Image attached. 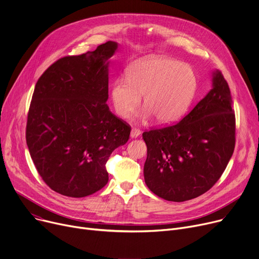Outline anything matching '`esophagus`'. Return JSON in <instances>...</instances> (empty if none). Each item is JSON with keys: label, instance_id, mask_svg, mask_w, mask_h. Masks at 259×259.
Returning <instances> with one entry per match:
<instances>
[{"label": "esophagus", "instance_id": "1", "mask_svg": "<svg viewBox=\"0 0 259 259\" xmlns=\"http://www.w3.org/2000/svg\"><path fill=\"white\" fill-rule=\"evenodd\" d=\"M141 134V130L139 128H132L131 129V133H130V136L132 137V139H136L137 136H139Z\"/></svg>", "mask_w": 259, "mask_h": 259}]
</instances>
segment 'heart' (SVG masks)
<instances>
[{"instance_id": "obj_1", "label": "heart", "mask_w": 259, "mask_h": 259, "mask_svg": "<svg viewBox=\"0 0 259 259\" xmlns=\"http://www.w3.org/2000/svg\"><path fill=\"white\" fill-rule=\"evenodd\" d=\"M197 89V77L186 63L166 57H150L135 62L126 78L116 79L110 97L116 114L129 117L139 106L141 96L144 118L154 115L160 124L179 118L191 104Z\"/></svg>"}]
</instances>
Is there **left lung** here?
Wrapping results in <instances>:
<instances>
[{"label": "left lung", "mask_w": 259, "mask_h": 259, "mask_svg": "<svg viewBox=\"0 0 259 259\" xmlns=\"http://www.w3.org/2000/svg\"><path fill=\"white\" fill-rule=\"evenodd\" d=\"M145 182L173 202L197 198L215 184L235 147V114L226 79L213 73L212 90L176 124L143 133Z\"/></svg>", "instance_id": "obj_1"}]
</instances>
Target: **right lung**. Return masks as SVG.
<instances>
[{"mask_svg":"<svg viewBox=\"0 0 259 259\" xmlns=\"http://www.w3.org/2000/svg\"><path fill=\"white\" fill-rule=\"evenodd\" d=\"M117 44L65 56L36 82L26 141L39 176L54 192L83 198L108 182L106 162L125 145L131 127L115 116L108 99V59Z\"/></svg>","mask_w":259,"mask_h":259,"instance_id":"right-lung-1","label":"right lung"}]
</instances>
